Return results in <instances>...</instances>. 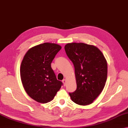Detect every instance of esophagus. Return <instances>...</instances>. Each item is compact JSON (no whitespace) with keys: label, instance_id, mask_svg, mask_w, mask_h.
Returning a JSON list of instances; mask_svg holds the SVG:
<instances>
[{"label":"esophagus","instance_id":"34e87169","mask_svg":"<svg viewBox=\"0 0 128 128\" xmlns=\"http://www.w3.org/2000/svg\"><path fill=\"white\" fill-rule=\"evenodd\" d=\"M62 82H63V84H64V86H65L66 85V80L65 79L63 80H62Z\"/></svg>","mask_w":128,"mask_h":128}]
</instances>
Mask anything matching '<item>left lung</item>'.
Listing matches in <instances>:
<instances>
[{
    "instance_id": "obj_1",
    "label": "left lung",
    "mask_w": 128,
    "mask_h": 128,
    "mask_svg": "<svg viewBox=\"0 0 128 128\" xmlns=\"http://www.w3.org/2000/svg\"><path fill=\"white\" fill-rule=\"evenodd\" d=\"M75 68L76 89L69 93L74 102L80 105L93 103L102 91L107 79L105 56L97 47L84 43H71L64 46Z\"/></svg>"
}]
</instances>
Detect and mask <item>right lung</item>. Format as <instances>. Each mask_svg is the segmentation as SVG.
I'll return each instance as SVG.
<instances>
[{
  "label": "right lung",
  "mask_w": 128,
  "mask_h": 128,
  "mask_svg": "<svg viewBox=\"0 0 128 128\" xmlns=\"http://www.w3.org/2000/svg\"><path fill=\"white\" fill-rule=\"evenodd\" d=\"M61 46L44 43L29 49L22 62L20 72L25 91L39 103L53 100L62 82L56 79L51 64Z\"/></svg>",
  "instance_id": "right-lung-1"
}]
</instances>
